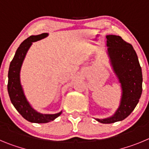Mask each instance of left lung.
<instances>
[{"instance_id":"8db88e82","label":"left lung","mask_w":149,"mask_h":149,"mask_svg":"<svg viewBox=\"0 0 149 149\" xmlns=\"http://www.w3.org/2000/svg\"><path fill=\"white\" fill-rule=\"evenodd\" d=\"M107 53L111 66L119 79L122 89L120 105L110 117L96 119V121L109 124L122 121L134 111L143 91V75L137 55L131 44L119 36L108 35Z\"/></svg>"}]
</instances>
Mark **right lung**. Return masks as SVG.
Returning a JSON list of instances; mask_svg holds the SVG:
<instances>
[{
	"label": "right lung",
	"instance_id": "1",
	"mask_svg": "<svg viewBox=\"0 0 149 149\" xmlns=\"http://www.w3.org/2000/svg\"><path fill=\"white\" fill-rule=\"evenodd\" d=\"M48 36V33L31 36L23 41L17 49L13 61L10 63L8 73V93L11 102L18 113L30 123H47L54 120L61 115L62 111L57 113L49 114L38 112L29 104L24 94L20 79V73L22 64L33 42L39 41Z\"/></svg>",
	"mask_w": 149,
	"mask_h": 149
}]
</instances>
